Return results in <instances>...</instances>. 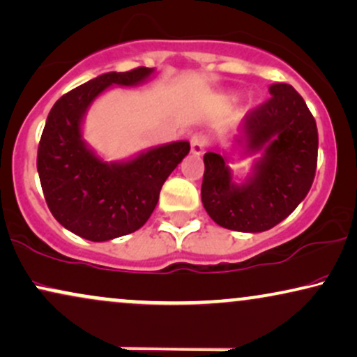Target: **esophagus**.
Returning <instances> with one entry per match:
<instances>
[{
	"label": "esophagus",
	"instance_id": "obj_1",
	"mask_svg": "<svg viewBox=\"0 0 357 357\" xmlns=\"http://www.w3.org/2000/svg\"><path fill=\"white\" fill-rule=\"evenodd\" d=\"M206 145H207V139H206L204 135L196 133L191 138V153L194 156H201L202 153H204Z\"/></svg>",
	"mask_w": 357,
	"mask_h": 357
}]
</instances>
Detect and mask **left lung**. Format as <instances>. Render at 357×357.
<instances>
[{"instance_id":"1","label":"left lung","mask_w":357,"mask_h":357,"mask_svg":"<svg viewBox=\"0 0 357 357\" xmlns=\"http://www.w3.org/2000/svg\"><path fill=\"white\" fill-rule=\"evenodd\" d=\"M272 98L243 119L222 155L206 153L201 199L220 227L264 232L287 219L305 199L317 171V121L298 92L272 84ZM260 154L245 175L229 164Z\"/></svg>"}]
</instances>
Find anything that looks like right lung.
I'll return each mask as SVG.
<instances>
[{
  "instance_id": "obj_1",
  "label": "right lung",
  "mask_w": 357,
  "mask_h": 357,
  "mask_svg": "<svg viewBox=\"0 0 357 357\" xmlns=\"http://www.w3.org/2000/svg\"><path fill=\"white\" fill-rule=\"evenodd\" d=\"M155 69L107 72L54 103L39 142L38 173L49 211L62 227L92 242L138 231L150 219L168 176L189 142L165 143L119 161L103 160L84 139L89 108L112 87H137Z\"/></svg>"
}]
</instances>
